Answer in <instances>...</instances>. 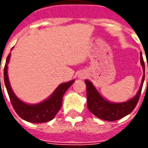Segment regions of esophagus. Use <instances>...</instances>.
Segmentation results:
<instances>
[{
    "label": "esophagus",
    "mask_w": 148,
    "mask_h": 148,
    "mask_svg": "<svg viewBox=\"0 0 148 148\" xmlns=\"http://www.w3.org/2000/svg\"><path fill=\"white\" fill-rule=\"evenodd\" d=\"M86 77V76H85V74H81V75H80L81 78H84V77Z\"/></svg>",
    "instance_id": "esophagus-1"
}]
</instances>
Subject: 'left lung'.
<instances>
[{"mask_svg": "<svg viewBox=\"0 0 148 148\" xmlns=\"http://www.w3.org/2000/svg\"><path fill=\"white\" fill-rule=\"evenodd\" d=\"M140 62L143 66V72H145V66H144V62H143L142 53L140 55ZM144 77H145V74H143L142 83L136 95L133 98L129 100L128 101L123 103H111L106 101L97 91L95 87L93 86V84L91 83L90 81L86 80L88 109L94 116H96L97 117L104 121H114L124 117L125 116L131 113L136 108L140 99Z\"/></svg>", "mask_w": 148, "mask_h": 148, "instance_id": "obj_1", "label": "left lung"}]
</instances>
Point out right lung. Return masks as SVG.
Wrapping results in <instances>:
<instances>
[{
	"label": "right lung",
	"mask_w": 148,
	"mask_h": 148,
	"mask_svg": "<svg viewBox=\"0 0 148 148\" xmlns=\"http://www.w3.org/2000/svg\"><path fill=\"white\" fill-rule=\"evenodd\" d=\"M9 58H10V54L7 57L5 68H4V81L12 106L16 112L20 117L24 119V121L32 123H45L51 121L55 116V115L57 114V112L59 111V109H61L62 97L64 93L69 89V87L73 84L74 81L73 80L66 83L61 84L55 90L51 96L43 102L39 103L35 106L27 105L18 99L14 93L12 92V90L9 85L8 74H7Z\"/></svg>",
	"instance_id": "obj_1"
}]
</instances>
